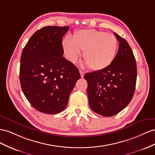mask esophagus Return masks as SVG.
<instances>
[{
    "label": "esophagus",
    "mask_w": 155,
    "mask_h": 155,
    "mask_svg": "<svg viewBox=\"0 0 155 155\" xmlns=\"http://www.w3.org/2000/svg\"><path fill=\"white\" fill-rule=\"evenodd\" d=\"M79 72H80L81 78H83V77H84V74H85V72H84V71H82V70H80V71H79Z\"/></svg>",
    "instance_id": "34e87169"
}]
</instances>
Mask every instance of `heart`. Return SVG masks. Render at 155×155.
<instances>
[{"label":"heart","instance_id":"1","mask_svg":"<svg viewBox=\"0 0 155 155\" xmlns=\"http://www.w3.org/2000/svg\"><path fill=\"white\" fill-rule=\"evenodd\" d=\"M62 46L67 58L73 63L84 52V60L88 67L95 71L102 70L112 63L117 49L114 35L94 29L81 30L73 34V39L65 38Z\"/></svg>","mask_w":155,"mask_h":155}]
</instances>
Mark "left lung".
I'll return each mask as SVG.
<instances>
[{"label": "left lung", "instance_id": "left-lung-1", "mask_svg": "<svg viewBox=\"0 0 155 155\" xmlns=\"http://www.w3.org/2000/svg\"><path fill=\"white\" fill-rule=\"evenodd\" d=\"M119 43L112 63L102 70L84 74L91 109L105 117L124 109L133 97L137 78L136 59L129 43L114 32Z\"/></svg>", "mask_w": 155, "mask_h": 155}]
</instances>
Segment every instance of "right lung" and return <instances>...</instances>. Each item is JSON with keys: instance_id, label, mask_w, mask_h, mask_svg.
Listing matches in <instances>:
<instances>
[{"instance_id": "obj_1", "label": "right lung", "mask_w": 155, "mask_h": 155, "mask_svg": "<svg viewBox=\"0 0 155 155\" xmlns=\"http://www.w3.org/2000/svg\"><path fill=\"white\" fill-rule=\"evenodd\" d=\"M69 26H45L30 38L21 57L19 78L26 98L38 111L61 112L81 78L78 68L62 56V37Z\"/></svg>"}]
</instances>
